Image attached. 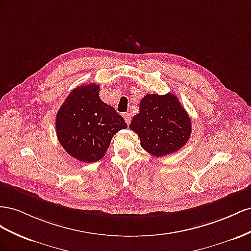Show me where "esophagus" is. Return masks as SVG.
Listing matches in <instances>:
<instances>
[{
	"label": "esophagus",
	"mask_w": 251,
	"mask_h": 251,
	"mask_svg": "<svg viewBox=\"0 0 251 251\" xmlns=\"http://www.w3.org/2000/svg\"><path fill=\"white\" fill-rule=\"evenodd\" d=\"M123 118H124V120H125V122L126 123L129 125L130 124V121H131V116H130V113L129 112H126V113H124L123 114Z\"/></svg>",
	"instance_id": "esophagus-1"
}]
</instances>
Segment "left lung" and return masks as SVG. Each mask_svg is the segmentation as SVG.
<instances>
[{
	"label": "left lung",
	"mask_w": 251,
	"mask_h": 251,
	"mask_svg": "<svg viewBox=\"0 0 251 251\" xmlns=\"http://www.w3.org/2000/svg\"><path fill=\"white\" fill-rule=\"evenodd\" d=\"M129 128L137 132L143 149L154 156L174 153L187 143L191 120L173 95L147 94L140 102V112Z\"/></svg>",
	"instance_id": "obj_1"
}]
</instances>
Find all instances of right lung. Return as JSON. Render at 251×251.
<instances>
[{"mask_svg": "<svg viewBox=\"0 0 251 251\" xmlns=\"http://www.w3.org/2000/svg\"><path fill=\"white\" fill-rule=\"evenodd\" d=\"M99 94L97 84L78 86L56 113L55 130L60 144L80 162L101 160L113 135L127 128L124 119L101 101Z\"/></svg>", "mask_w": 251, "mask_h": 251, "instance_id": "obj_1", "label": "right lung"}]
</instances>
